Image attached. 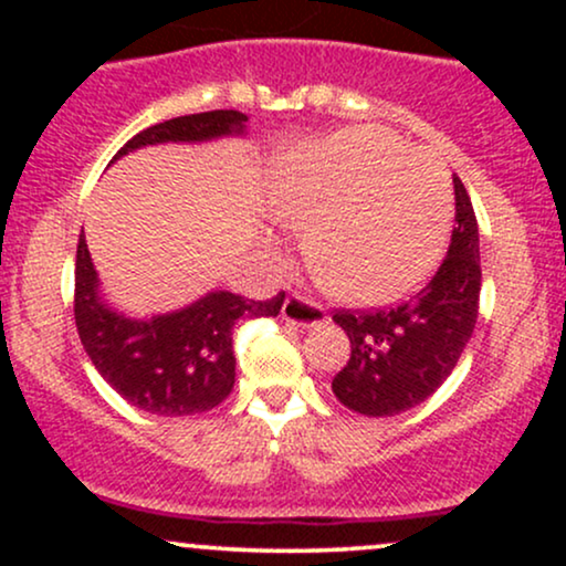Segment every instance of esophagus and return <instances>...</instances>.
<instances>
[{"mask_svg": "<svg viewBox=\"0 0 566 566\" xmlns=\"http://www.w3.org/2000/svg\"><path fill=\"white\" fill-rule=\"evenodd\" d=\"M282 319L297 324V327H316V324L327 319V314H324L319 303L308 301V297L303 295H290L282 305Z\"/></svg>", "mask_w": 566, "mask_h": 566, "instance_id": "1", "label": "esophagus"}]
</instances>
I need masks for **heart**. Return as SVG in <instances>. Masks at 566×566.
<instances>
[{
    "label": "heart",
    "instance_id": "1",
    "mask_svg": "<svg viewBox=\"0 0 566 566\" xmlns=\"http://www.w3.org/2000/svg\"><path fill=\"white\" fill-rule=\"evenodd\" d=\"M271 212L282 226L305 229V258L335 295L382 303L439 263L452 186L431 151L356 127L284 154Z\"/></svg>",
    "mask_w": 566,
    "mask_h": 566
}]
</instances>
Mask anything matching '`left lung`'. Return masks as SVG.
<instances>
[{"label": "left lung", "instance_id": "8db88e82", "mask_svg": "<svg viewBox=\"0 0 566 566\" xmlns=\"http://www.w3.org/2000/svg\"><path fill=\"white\" fill-rule=\"evenodd\" d=\"M454 229L439 271L418 295L388 311H335L350 359L335 375L340 405L369 418L418 407L450 378L479 316V226L463 180L454 175Z\"/></svg>", "mask_w": 566, "mask_h": 566}]
</instances>
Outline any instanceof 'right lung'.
Masks as SVG:
<instances>
[{
	"mask_svg": "<svg viewBox=\"0 0 566 566\" xmlns=\"http://www.w3.org/2000/svg\"><path fill=\"white\" fill-rule=\"evenodd\" d=\"M242 112H205L159 122L116 151L112 165L129 151L159 143H205L242 135ZM84 233L76 244L74 319L82 346L101 378L122 399L161 418H186L218 407L237 378L233 327L239 319L276 316L284 292L271 301H247L229 290L207 292L197 303L151 319H129L103 301Z\"/></svg>",
	"mask_w": 566,
	"mask_h": 566,
	"instance_id": "obj_1",
	"label": "right lung"
}]
</instances>
